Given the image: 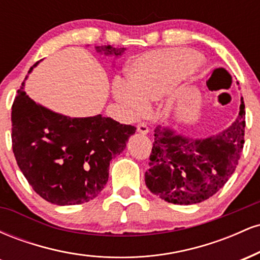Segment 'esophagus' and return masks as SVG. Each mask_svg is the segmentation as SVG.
Wrapping results in <instances>:
<instances>
[{
	"mask_svg": "<svg viewBox=\"0 0 260 260\" xmlns=\"http://www.w3.org/2000/svg\"><path fill=\"white\" fill-rule=\"evenodd\" d=\"M137 131H138L139 134H143V136H144V134H148L149 132L147 124L145 123H139L138 126H137Z\"/></svg>",
	"mask_w": 260,
	"mask_h": 260,
	"instance_id": "esophagus-1",
	"label": "esophagus"
}]
</instances>
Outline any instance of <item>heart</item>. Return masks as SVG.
<instances>
[{
  "label": "heart",
  "mask_w": 260,
  "mask_h": 260,
  "mask_svg": "<svg viewBox=\"0 0 260 260\" xmlns=\"http://www.w3.org/2000/svg\"><path fill=\"white\" fill-rule=\"evenodd\" d=\"M199 61L201 55L184 49L145 53L128 70V82L116 80L115 99L132 117H138L147 111L148 103L165 95Z\"/></svg>",
  "instance_id": "b5f03b06"
}]
</instances>
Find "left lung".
<instances>
[{"instance_id":"obj_1","label":"left lung","mask_w":260,"mask_h":260,"mask_svg":"<svg viewBox=\"0 0 260 260\" xmlns=\"http://www.w3.org/2000/svg\"><path fill=\"white\" fill-rule=\"evenodd\" d=\"M244 127L243 98L234 123L208 138H188L171 128L157 126L145 172L149 190L174 204L207 201L235 172L244 144Z\"/></svg>"}]
</instances>
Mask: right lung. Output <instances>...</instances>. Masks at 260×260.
<instances>
[{
	"mask_svg": "<svg viewBox=\"0 0 260 260\" xmlns=\"http://www.w3.org/2000/svg\"><path fill=\"white\" fill-rule=\"evenodd\" d=\"M95 50L117 58L126 49L103 45ZM136 129L103 115L70 117L53 112L26 95L24 82L12 106V148L18 166L32 189L56 205L83 204L99 194L109 180L110 161L124 150Z\"/></svg>",
	"mask_w": 260,
	"mask_h": 260,
	"instance_id": "right-lung-1",
	"label": "right lung"
}]
</instances>
